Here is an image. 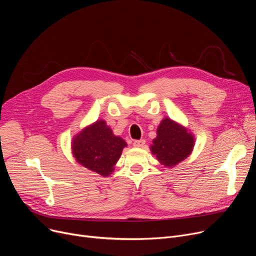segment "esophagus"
<instances>
[{"label": "esophagus", "instance_id": "obj_1", "mask_svg": "<svg viewBox=\"0 0 256 256\" xmlns=\"http://www.w3.org/2000/svg\"><path fill=\"white\" fill-rule=\"evenodd\" d=\"M144 144H146V140L144 139H140V140H135L132 142V146L135 148H143Z\"/></svg>", "mask_w": 256, "mask_h": 256}]
</instances>
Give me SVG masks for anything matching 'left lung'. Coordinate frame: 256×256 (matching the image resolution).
<instances>
[{
    "mask_svg": "<svg viewBox=\"0 0 256 256\" xmlns=\"http://www.w3.org/2000/svg\"><path fill=\"white\" fill-rule=\"evenodd\" d=\"M194 139L190 132L172 119L164 118L157 130V137L152 141V152L164 166L180 163L190 154Z\"/></svg>",
    "mask_w": 256,
    "mask_h": 256,
    "instance_id": "8db88e82",
    "label": "left lung"
}]
</instances>
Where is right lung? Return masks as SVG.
<instances>
[{
    "label": "right lung",
    "instance_id": "add662e5",
    "mask_svg": "<svg viewBox=\"0 0 256 256\" xmlns=\"http://www.w3.org/2000/svg\"><path fill=\"white\" fill-rule=\"evenodd\" d=\"M126 142L113 134L106 121L98 120L75 136L72 150L84 168L104 176L110 174Z\"/></svg>",
    "mask_w": 256,
    "mask_h": 256
}]
</instances>
